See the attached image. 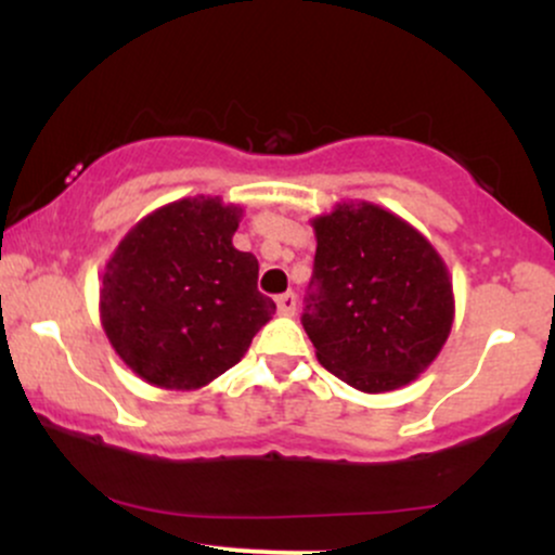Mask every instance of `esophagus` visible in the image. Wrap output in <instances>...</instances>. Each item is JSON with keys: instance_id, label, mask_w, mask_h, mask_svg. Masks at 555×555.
<instances>
[{"instance_id": "34e87169", "label": "esophagus", "mask_w": 555, "mask_h": 555, "mask_svg": "<svg viewBox=\"0 0 555 555\" xmlns=\"http://www.w3.org/2000/svg\"><path fill=\"white\" fill-rule=\"evenodd\" d=\"M276 308H279V315H295V310H297V297H295V292H286V295H282L276 299Z\"/></svg>"}]
</instances>
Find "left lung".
<instances>
[{"label": "left lung", "mask_w": 555, "mask_h": 555, "mask_svg": "<svg viewBox=\"0 0 555 555\" xmlns=\"http://www.w3.org/2000/svg\"><path fill=\"white\" fill-rule=\"evenodd\" d=\"M310 224L318 247L302 326L318 362L362 393L412 384L454 323L443 258L410 221L367 201L336 203Z\"/></svg>", "instance_id": "left-lung-1"}]
</instances>
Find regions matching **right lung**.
<instances>
[{"label": "right lung", "mask_w": 555, "mask_h": 555, "mask_svg": "<svg viewBox=\"0 0 555 555\" xmlns=\"http://www.w3.org/2000/svg\"><path fill=\"white\" fill-rule=\"evenodd\" d=\"M242 206L219 195L171 201L138 221L106 260L101 328L145 384L195 391L245 358L276 313L258 260L232 245Z\"/></svg>", "instance_id": "right-lung-1"}]
</instances>
